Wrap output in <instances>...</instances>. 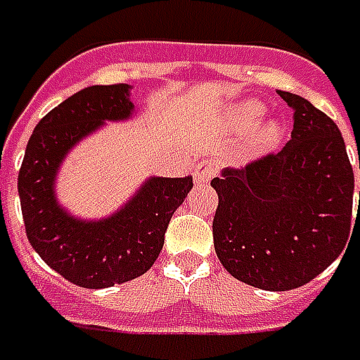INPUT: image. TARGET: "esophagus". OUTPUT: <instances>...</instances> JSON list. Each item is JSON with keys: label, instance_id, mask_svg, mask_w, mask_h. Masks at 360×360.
I'll use <instances>...</instances> for the list:
<instances>
[{"label": "esophagus", "instance_id": "34e87169", "mask_svg": "<svg viewBox=\"0 0 360 360\" xmlns=\"http://www.w3.org/2000/svg\"><path fill=\"white\" fill-rule=\"evenodd\" d=\"M217 171H219V167H217V161L212 160V158H205V160L200 161L199 165L195 167V171H193V177H195L197 183L205 185V183H209V181L217 175Z\"/></svg>", "mask_w": 360, "mask_h": 360}]
</instances>
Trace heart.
<instances>
[{
	"mask_svg": "<svg viewBox=\"0 0 360 360\" xmlns=\"http://www.w3.org/2000/svg\"><path fill=\"white\" fill-rule=\"evenodd\" d=\"M264 114H266L264 104H260V102H244V104H240L238 108L234 110V122H236L238 128L250 129L254 128L256 124H260V120L264 118ZM280 138H282V126L272 120V122H268V124L258 131V136L254 139V148L264 151V149L276 146V143L280 141Z\"/></svg>",
	"mask_w": 360,
	"mask_h": 360,
	"instance_id": "b5f03b06",
	"label": "heart"
}]
</instances>
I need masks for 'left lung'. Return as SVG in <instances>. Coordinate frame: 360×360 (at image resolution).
Returning <instances> with one entry per match:
<instances>
[{"instance_id": "1", "label": "left lung", "mask_w": 360, "mask_h": 360, "mask_svg": "<svg viewBox=\"0 0 360 360\" xmlns=\"http://www.w3.org/2000/svg\"><path fill=\"white\" fill-rule=\"evenodd\" d=\"M278 94L293 110L292 139L211 181L219 260L236 280L268 292L300 288L327 270L353 224L354 175L337 124L305 98ZM359 212L360 191V221Z\"/></svg>"}]
</instances>
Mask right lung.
I'll use <instances>...</instances> for the list:
<instances>
[{"label":"right lung","instance_id":"add662e5","mask_svg":"<svg viewBox=\"0 0 360 360\" xmlns=\"http://www.w3.org/2000/svg\"><path fill=\"white\" fill-rule=\"evenodd\" d=\"M129 84L88 86L60 102L33 129L17 177L27 238L65 280L100 290L146 274L158 260L173 212L193 177H151L102 221H82L57 202L55 179L67 153L106 120L134 114Z\"/></svg>","mask_w":360,"mask_h":360}]
</instances>
